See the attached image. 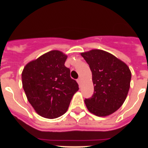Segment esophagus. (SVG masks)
I'll return each mask as SVG.
<instances>
[{
  "label": "esophagus",
  "instance_id": "34e87169",
  "mask_svg": "<svg viewBox=\"0 0 148 148\" xmlns=\"http://www.w3.org/2000/svg\"><path fill=\"white\" fill-rule=\"evenodd\" d=\"M77 82H78V84H79V85H80V84H81V83H82V79H81L80 78H78V79H77Z\"/></svg>",
  "mask_w": 148,
  "mask_h": 148
}]
</instances>
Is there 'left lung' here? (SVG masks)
<instances>
[{"label":"left lung","mask_w":148,"mask_h":148,"mask_svg":"<svg viewBox=\"0 0 148 148\" xmlns=\"http://www.w3.org/2000/svg\"><path fill=\"white\" fill-rule=\"evenodd\" d=\"M81 56L92 72L93 95L84 100L90 113L108 116L125 102L130 89L131 72L127 65L116 56L101 49H92Z\"/></svg>","instance_id":"left-lung-1"}]
</instances>
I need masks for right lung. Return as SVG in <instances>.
Returning <instances> with one entry per match:
<instances>
[{
	"label": "right lung",
	"instance_id": "right-lung-1",
	"mask_svg": "<svg viewBox=\"0 0 148 148\" xmlns=\"http://www.w3.org/2000/svg\"><path fill=\"white\" fill-rule=\"evenodd\" d=\"M66 58L61 51H49L29 62L22 72V84L29 102L44 118L56 119L64 114L79 89L65 66Z\"/></svg>",
	"mask_w": 148,
	"mask_h": 148
}]
</instances>
